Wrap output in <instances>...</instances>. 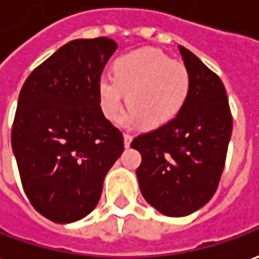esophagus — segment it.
<instances>
[{
  "label": "esophagus",
  "mask_w": 259,
  "mask_h": 259,
  "mask_svg": "<svg viewBox=\"0 0 259 259\" xmlns=\"http://www.w3.org/2000/svg\"><path fill=\"white\" fill-rule=\"evenodd\" d=\"M132 139H133V136L129 135V133H124V135H123L124 147H129V146H130V143H132Z\"/></svg>",
  "instance_id": "34e87169"
}]
</instances>
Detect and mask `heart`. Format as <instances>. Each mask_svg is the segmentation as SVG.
Wrapping results in <instances>:
<instances>
[{"label": "heart", "instance_id": "1", "mask_svg": "<svg viewBox=\"0 0 259 259\" xmlns=\"http://www.w3.org/2000/svg\"><path fill=\"white\" fill-rule=\"evenodd\" d=\"M112 68L113 75L102 74L98 79L99 105L109 120L120 116L126 101L130 108L126 123L161 127L180 115L189 98L192 79L188 67L158 49L120 54Z\"/></svg>", "mask_w": 259, "mask_h": 259}]
</instances>
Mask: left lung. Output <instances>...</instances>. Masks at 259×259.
Returning <instances> with one entry per match:
<instances>
[{
  "label": "left lung",
  "instance_id": "left-lung-1",
  "mask_svg": "<svg viewBox=\"0 0 259 259\" xmlns=\"http://www.w3.org/2000/svg\"><path fill=\"white\" fill-rule=\"evenodd\" d=\"M178 48L192 79L189 98L174 120L130 144L142 154L136 174L143 196L171 218L191 214L214 195L233 130L222 79L192 52Z\"/></svg>",
  "mask_w": 259,
  "mask_h": 259
}]
</instances>
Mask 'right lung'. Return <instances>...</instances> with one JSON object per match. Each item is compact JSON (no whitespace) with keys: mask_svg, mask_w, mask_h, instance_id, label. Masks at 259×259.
I'll return each mask as SVG.
<instances>
[{"mask_svg":"<svg viewBox=\"0 0 259 259\" xmlns=\"http://www.w3.org/2000/svg\"><path fill=\"white\" fill-rule=\"evenodd\" d=\"M116 49L109 37L68 41L19 92L12 150L30 203L54 223L94 210L105 175L123 153L122 132L104 116L98 98V79Z\"/></svg>","mask_w":259,"mask_h":259,"instance_id":"right-lung-1","label":"right lung"}]
</instances>
